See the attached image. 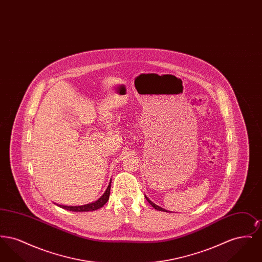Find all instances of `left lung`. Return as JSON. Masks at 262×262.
Masks as SVG:
<instances>
[{"label":"left lung","mask_w":262,"mask_h":262,"mask_svg":"<svg viewBox=\"0 0 262 262\" xmlns=\"http://www.w3.org/2000/svg\"><path fill=\"white\" fill-rule=\"evenodd\" d=\"M145 199H146V200L149 202L150 204H151V205H152V206H153V207H154L156 210H159V211L163 212H170L168 211V210H166V209H164V208H162V207H160V206H158V205H156L155 203H153V202H152V201H151V200H150L146 196V195H145Z\"/></svg>","instance_id":"left-lung-1"}]
</instances>
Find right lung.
Wrapping results in <instances>:
<instances>
[{"mask_svg": "<svg viewBox=\"0 0 262 262\" xmlns=\"http://www.w3.org/2000/svg\"><path fill=\"white\" fill-rule=\"evenodd\" d=\"M110 189H111V181H110V184H109V186L107 187V189L103 193V195L96 200V201H94V202L88 203V204H85V205H79V206H67V205H61V204H57V205L60 206L62 209L73 212L94 211V210H97V209L101 208L109 200Z\"/></svg>", "mask_w": 262, "mask_h": 262, "instance_id": "1", "label": "right lung"}]
</instances>
